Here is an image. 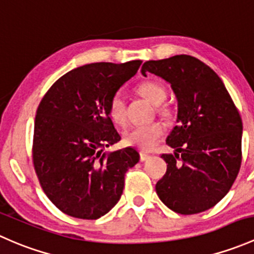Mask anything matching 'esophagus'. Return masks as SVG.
<instances>
[{
  "instance_id": "esophagus-1",
  "label": "esophagus",
  "mask_w": 254,
  "mask_h": 254,
  "mask_svg": "<svg viewBox=\"0 0 254 254\" xmlns=\"http://www.w3.org/2000/svg\"><path fill=\"white\" fill-rule=\"evenodd\" d=\"M149 158H150V155L144 153V151H140V153H139V160L140 161H146Z\"/></svg>"
}]
</instances>
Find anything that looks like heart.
Returning a JSON list of instances; mask_svg holds the SVG:
<instances>
[{"label":"heart","mask_w":254,"mask_h":254,"mask_svg":"<svg viewBox=\"0 0 254 254\" xmlns=\"http://www.w3.org/2000/svg\"><path fill=\"white\" fill-rule=\"evenodd\" d=\"M137 93L145 100L150 101L154 105H158L156 111L164 117H170L172 110L163 101L166 99L167 91L163 84L154 80H146L137 87ZM109 116L117 126L125 127L127 125V112L124 100L120 95H115L109 103ZM165 125L161 122H153L146 126H138L128 129L125 133V143L139 150H150L160 140L165 133Z\"/></svg>","instance_id":"obj_1"}]
</instances>
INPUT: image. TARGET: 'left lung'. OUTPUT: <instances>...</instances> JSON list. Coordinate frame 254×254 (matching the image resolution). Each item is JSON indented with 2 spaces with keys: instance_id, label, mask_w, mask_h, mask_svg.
<instances>
[{
  "instance_id": "left-lung-1",
  "label": "left lung",
  "mask_w": 254,
  "mask_h": 254,
  "mask_svg": "<svg viewBox=\"0 0 254 254\" xmlns=\"http://www.w3.org/2000/svg\"><path fill=\"white\" fill-rule=\"evenodd\" d=\"M146 72L171 84L179 103L177 122L163 154L167 170L155 186L161 202L190 215L218 204L234 185L242 161V120L223 80L198 59L176 55L146 61Z\"/></svg>"
}]
</instances>
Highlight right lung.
Here are the masks:
<instances>
[{"instance_id": "add662e5", "label": "right lung", "mask_w": 254, "mask_h": 254, "mask_svg": "<svg viewBox=\"0 0 254 254\" xmlns=\"http://www.w3.org/2000/svg\"><path fill=\"white\" fill-rule=\"evenodd\" d=\"M142 61L96 62L69 70L36 110L33 164L41 188L62 213L95 220L121 198L125 175L139 160L133 148L103 154L121 139L109 103Z\"/></svg>"}]
</instances>
